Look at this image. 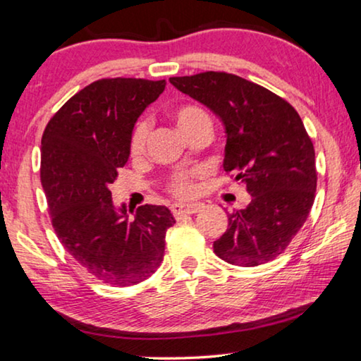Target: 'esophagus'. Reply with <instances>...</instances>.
I'll return each instance as SVG.
<instances>
[{
	"label": "esophagus",
	"mask_w": 361,
	"mask_h": 361,
	"mask_svg": "<svg viewBox=\"0 0 361 361\" xmlns=\"http://www.w3.org/2000/svg\"><path fill=\"white\" fill-rule=\"evenodd\" d=\"M202 207H200L198 203H187V204H182V203H176L171 207V212H173L174 216H182V214H195L198 213Z\"/></svg>",
	"instance_id": "34e87169"
}]
</instances>
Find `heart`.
<instances>
[{
  "instance_id": "b5f03b06",
  "label": "heart",
  "mask_w": 361,
  "mask_h": 361,
  "mask_svg": "<svg viewBox=\"0 0 361 361\" xmlns=\"http://www.w3.org/2000/svg\"><path fill=\"white\" fill-rule=\"evenodd\" d=\"M173 116L177 126H179V129L184 132L185 135L193 129H197L198 126L212 124L207 111H204L202 106H198V104H180V106H177L174 109ZM148 132H149V127L145 119L138 121V123L134 126V129H132V134H130V140H129L130 157L135 158V157H140L143 153V149H145V145H147ZM198 176H200V171H195V169L179 171V173L171 176L168 190L177 198H190L195 195L197 192L195 180Z\"/></svg>"
}]
</instances>
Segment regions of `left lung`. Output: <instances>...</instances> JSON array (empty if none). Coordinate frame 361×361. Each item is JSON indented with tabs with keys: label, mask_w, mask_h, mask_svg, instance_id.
I'll return each instance as SVG.
<instances>
[{
	"label": "left lung",
	"mask_w": 361,
	"mask_h": 361,
	"mask_svg": "<svg viewBox=\"0 0 361 361\" xmlns=\"http://www.w3.org/2000/svg\"><path fill=\"white\" fill-rule=\"evenodd\" d=\"M169 82L219 116L227 134L226 174L252 195L247 208L229 214L214 253L247 268L279 257L307 221L318 180L313 142L300 116L268 88L227 72Z\"/></svg>",
	"instance_id": "obj_1"
}]
</instances>
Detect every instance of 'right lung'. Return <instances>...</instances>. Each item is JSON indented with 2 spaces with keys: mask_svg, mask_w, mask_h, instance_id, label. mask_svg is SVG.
<instances>
[{
  "mask_svg": "<svg viewBox=\"0 0 361 361\" xmlns=\"http://www.w3.org/2000/svg\"><path fill=\"white\" fill-rule=\"evenodd\" d=\"M166 80L99 79L69 98L42 137L40 180L53 229L87 273L114 287L148 279L164 257L166 207L142 204L129 218L109 185L129 159L135 121L161 95Z\"/></svg>",
  "mask_w": 361,
  "mask_h": 361,
  "instance_id": "right-lung-1",
  "label": "right lung"
}]
</instances>
